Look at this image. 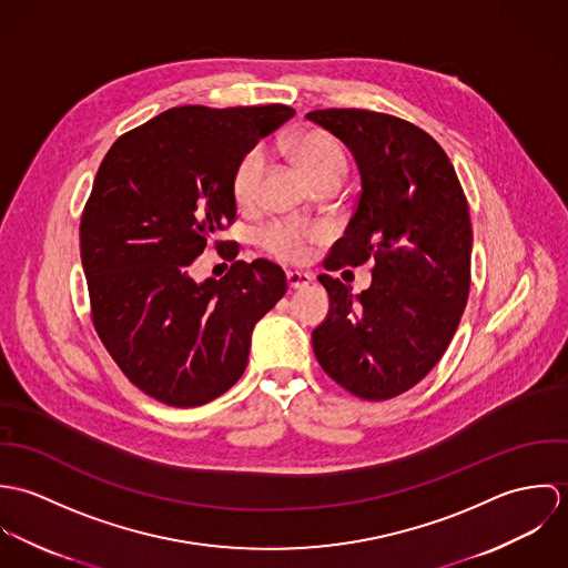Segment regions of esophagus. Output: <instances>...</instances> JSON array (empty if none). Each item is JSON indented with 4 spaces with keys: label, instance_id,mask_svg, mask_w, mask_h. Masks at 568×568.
Here are the masks:
<instances>
[{
    "label": "esophagus",
    "instance_id": "esophagus-1",
    "mask_svg": "<svg viewBox=\"0 0 568 568\" xmlns=\"http://www.w3.org/2000/svg\"><path fill=\"white\" fill-rule=\"evenodd\" d=\"M286 280H288V286L293 291H297V288H306L313 282V275L311 273H302V271H288Z\"/></svg>",
    "mask_w": 568,
    "mask_h": 568
}]
</instances>
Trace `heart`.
<instances>
[{"instance_id":"heart-1","label":"heart","mask_w":568,"mask_h":568,"mask_svg":"<svg viewBox=\"0 0 568 568\" xmlns=\"http://www.w3.org/2000/svg\"><path fill=\"white\" fill-rule=\"evenodd\" d=\"M288 149L295 162L300 163V168L306 172V176L313 183H320L324 179L343 181L347 174V158L343 146L325 131L306 129L291 138ZM264 165H266V155L262 149H251L248 153H244L243 160L236 165L232 190L241 207H248L257 201ZM320 236L322 232L315 227H306L297 223H277L260 234V243L268 253L282 260L300 262L308 255V246L320 241Z\"/></svg>"}]
</instances>
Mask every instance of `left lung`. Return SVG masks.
<instances>
[{
  "mask_svg": "<svg viewBox=\"0 0 568 568\" xmlns=\"http://www.w3.org/2000/svg\"><path fill=\"white\" fill-rule=\"evenodd\" d=\"M338 138L361 172L356 212L324 266L374 262L361 295L320 275L329 295L313 347L325 374L363 400H389L444 356L470 293L468 201L444 149L415 124L367 109L306 115Z\"/></svg>",
  "mask_w": 568,
  "mask_h": 568,
  "instance_id": "left-lung-1",
  "label": "left lung"
}]
</instances>
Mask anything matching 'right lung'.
<instances>
[{"label": "right lung", "instance_id": "right-lung-1", "mask_svg": "<svg viewBox=\"0 0 568 568\" xmlns=\"http://www.w3.org/2000/svg\"><path fill=\"white\" fill-rule=\"evenodd\" d=\"M293 115L286 104L174 106L118 138L98 168L81 219L91 322L124 376L163 405L234 387L253 325L286 293L284 271L262 257L201 284L190 264L236 221L244 153Z\"/></svg>", "mask_w": 568, "mask_h": 568}]
</instances>
